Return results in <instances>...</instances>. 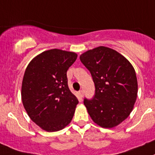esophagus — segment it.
Segmentation results:
<instances>
[{
    "label": "esophagus",
    "mask_w": 155,
    "mask_h": 155,
    "mask_svg": "<svg viewBox=\"0 0 155 155\" xmlns=\"http://www.w3.org/2000/svg\"><path fill=\"white\" fill-rule=\"evenodd\" d=\"M79 95H80L81 98L82 97L83 95H84V92H83V90H80V91H79Z\"/></svg>",
    "instance_id": "34e87169"
}]
</instances>
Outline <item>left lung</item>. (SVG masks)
<instances>
[{
    "instance_id": "obj_1",
    "label": "left lung",
    "mask_w": 155,
    "mask_h": 155,
    "mask_svg": "<svg viewBox=\"0 0 155 155\" xmlns=\"http://www.w3.org/2000/svg\"><path fill=\"white\" fill-rule=\"evenodd\" d=\"M91 74L95 94L84 99L89 116L97 124L110 128L128 117L137 98L138 83L131 64L115 50L99 47L80 56Z\"/></svg>"
}]
</instances>
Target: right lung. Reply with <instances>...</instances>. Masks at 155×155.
Here are the masks:
<instances>
[{
	"label": "right lung",
	"mask_w": 155,
	"mask_h": 155,
	"mask_svg": "<svg viewBox=\"0 0 155 155\" xmlns=\"http://www.w3.org/2000/svg\"><path fill=\"white\" fill-rule=\"evenodd\" d=\"M77 54L52 49L31 61L21 89L24 107L31 120L47 131L64 128L72 120L77 97L68 87L66 72Z\"/></svg>",
	"instance_id": "add662e5"
}]
</instances>
